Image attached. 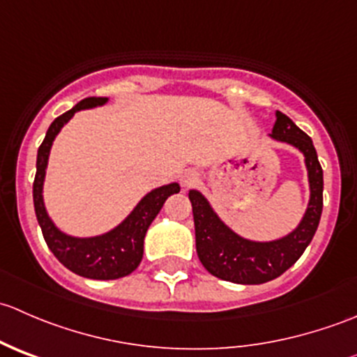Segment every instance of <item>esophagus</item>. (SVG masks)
<instances>
[{"instance_id":"34e87169","label":"esophagus","mask_w":357,"mask_h":357,"mask_svg":"<svg viewBox=\"0 0 357 357\" xmlns=\"http://www.w3.org/2000/svg\"><path fill=\"white\" fill-rule=\"evenodd\" d=\"M199 179L200 176L195 171H192V169L181 172V176H179V181H181L183 188H192V186H195L199 183Z\"/></svg>"}]
</instances>
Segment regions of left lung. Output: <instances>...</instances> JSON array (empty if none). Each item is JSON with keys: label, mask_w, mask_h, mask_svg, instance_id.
Wrapping results in <instances>:
<instances>
[{"label": "left lung", "mask_w": 357, "mask_h": 357, "mask_svg": "<svg viewBox=\"0 0 357 357\" xmlns=\"http://www.w3.org/2000/svg\"><path fill=\"white\" fill-rule=\"evenodd\" d=\"M269 138L287 143L304 155L309 181L307 207L298 225L285 236L257 242L233 231L199 190H190L197 254L204 268L215 278L240 285L271 282L297 262L318 229L323 211V169L312 139L298 129L290 117L278 110Z\"/></svg>", "instance_id": "left-lung-1"}]
</instances>
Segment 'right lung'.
<instances>
[{"label":"right lung","instance_id":"add662e5","mask_svg":"<svg viewBox=\"0 0 357 357\" xmlns=\"http://www.w3.org/2000/svg\"><path fill=\"white\" fill-rule=\"evenodd\" d=\"M107 102L109 98H103V96H89L52 122L38 150L36 178L32 185L36 218L41 226L46 245L67 269L89 280H117L131 275L143 259V242H145L146 229L157 218L167 197L179 193L181 190L178 183H169V185L152 190L136 204V207L129 212L124 221L102 235L72 236L63 233L53 222L46 211L45 197H43L46 167H48L53 142L63 126L74 117L75 112L96 109V107L105 105Z\"/></svg>","mask_w":357,"mask_h":357}]
</instances>
